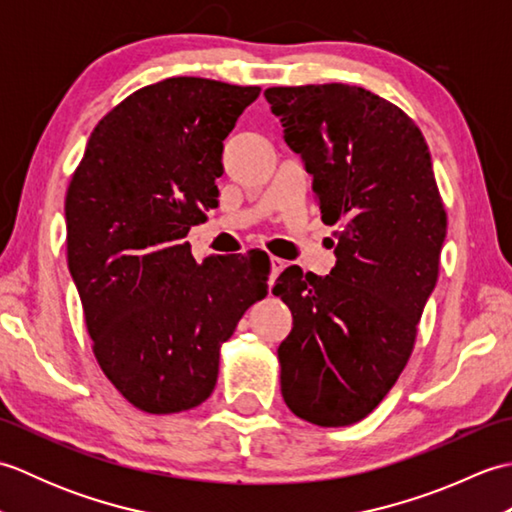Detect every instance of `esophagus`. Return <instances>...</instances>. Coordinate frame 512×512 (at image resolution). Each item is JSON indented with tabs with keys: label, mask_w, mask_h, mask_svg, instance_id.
<instances>
[{
	"label": "esophagus",
	"mask_w": 512,
	"mask_h": 512,
	"mask_svg": "<svg viewBox=\"0 0 512 512\" xmlns=\"http://www.w3.org/2000/svg\"><path fill=\"white\" fill-rule=\"evenodd\" d=\"M284 268H286L284 259L270 255V286H273V281L279 277V273H281V270H284Z\"/></svg>",
	"instance_id": "1"
}]
</instances>
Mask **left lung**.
Wrapping results in <instances>:
<instances>
[{"mask_svg": "<svg viewBox=\"0 0 512 512\" xmlns=\"http://www.w3.org/2000/svg\"><path fill=\"white\" fill-rule=\"evenodd\" d=\"M288 147L312 176L336 264L299 266L273 292L292 312L281 341V396L301 420L347 427L394 387L436 288L447 211L431 154L411 118L345 83L268 88Z\"/></svg>", "mask_w": 512, "mask_h": 512, "instance_id": "obj_1", "label": "left lung"}]
</instances>
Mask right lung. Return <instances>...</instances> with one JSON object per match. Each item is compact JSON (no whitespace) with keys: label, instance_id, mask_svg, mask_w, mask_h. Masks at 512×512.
Listing matches in <instances>:
<instances>
[{"label":"right lung","instance_id":"right-lung-1","mask_svg":"<svg viewBox=\"0 0 512 512\" xmlns=\"http://www.w3.org/2000/svg\"><path fill=\"white\" fill-rule=\"evenodd\" d=\"M257 85L173 76L107 112L65 193L68 268L103 374L140 411L213 394L220 347L268 295L264 250L198 264L189 228L217 206L224 140Z\"/></svg>","mask_w":512,"mask_h":512}]
</instances>
